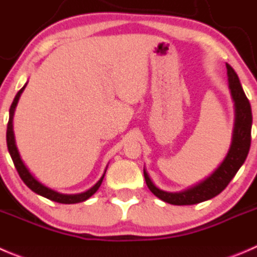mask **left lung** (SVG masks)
<instances>
[{"instance_id": "left-lung-1", "label": "left lung", "mask_w": 257, "mask_h": 257, "mask_svg": "<svg viewBox=\"0 0 257 257\" xmlns=\"http://www.w3.org/2000/svg\"><path fill=\"white\" fill-rule=\"evenodd\" d=\"M226 68H227L228 88H230L231 96L235 103L233 104L235 124H233L232 141H231L227 156L211 176L201 181L200 183L179 192H167L158 188L149 178V174L144 168L143 172L147 186L154 196H157L159 200L164 201V202L176 206H187L196 205V203L216 197L227 187L231 179L235 177L240 167L246 161L251 144V125H252L251 105L243 93L237 74L228 64H226Z\"/></svg>"}]
</instances>
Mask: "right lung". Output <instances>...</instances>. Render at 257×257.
<instances>
[{
  "label": "right lung",
  "instance_id": "right-lung-1",
  "mask_svg": "<svg viewBox=\"0 0 257 257\" xmlns=\"http://www.w3.org/2000/svg\"><path fill=\"white\" fill-rule=\"evenodd\" d=\"M26 85H27V83L25 84L24 88H22L21 90H20L19 93L16 94L14 101H12L11 108H10L9 124H7V133H6L7 148H9L10 156H11L12 161H14L15 167H16L17 172H19L20 177H21V179L24 181V183L26 184V186L29 187L31 191H34L35 193H37V195L42 196V197H45V198H49V200H51V201H55V202L65 203V205H70V203L84 202V201H86L88 198H90L91 196H93L94 193L98 191L99 187H100V184H101V182H103L104 176H105L106 169H105V172H104L103 176H101V178L99 179V181L96 182V183L94 184L91 188H89L88 191L81 192V193H75V195H65V193H60V192L54 191V189H51L50 187L45 186V184H42L41 182L37 181V179L35 178L34 176H32L31 172L29 171V168L25 166L24 161L21 159V156H20L19 149H17V146H16V141H15L14 115H15V109H16L17 103H19L20 96H21L22 91L25 90Z\"/></svg>",
  "mask_w": 257,
  "mask_h": 257
}]
</instances>
